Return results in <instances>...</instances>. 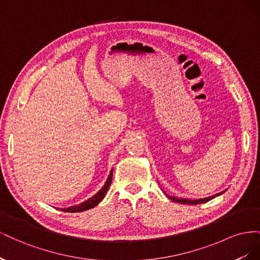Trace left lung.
<instances>
[{"label":"left lung","mask_w":260,"mask_h":260,"mask_svg":"<svg viewBox=\"0 0 260 260\" xmlns=\"http://www.w3.org/2000/svg\"><path fill=\"white\" fill-rule=\"evenodd\" d=\"M225 191H226V190H224V191H222V192H220V193H218V194L212 195V196H209V198H205V199H199V200L178 199V198H175V196H169L168 194H166V192H164V193L167 195V198H168L169 200L174 201V202H176V203H180V204H187V205H198V204H203V203H206V202H208V201H210V200H212V199L217 198V196L221 195V194H222V193H224Z\"/></svg>","instance_id":"1"}]
</instances>
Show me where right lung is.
<instances>
[{
	"label": "right lung",
	"instance_id": "1",
	"mask_svg": "<svg viewBox=\"0 0 260 260\" xmlns=\"http://www.w3.org/2000/svg\"><path fill=\"white\" fill-rule=\"evenodd\" d=\"M112 179H113V169L109 172V176L106 180L105 184L103 185V187L101 188V190L95 194L93 195L92 198H90L89 200H86L85 202H82L80 204H78V205L75 206H70L67 208H61V211H66V212H80V211H84V210H88L91 209L93 207H95L96 205H99L100 202L105 198V195L108 191L109 186L112 184ZM59 209V208H58Z\"/></svg>",
	"mask_w": 260,
	"mask_h": 260
}]
</instances>
